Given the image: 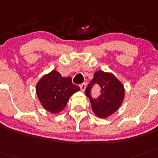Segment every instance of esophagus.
I'll use <instances>...</instances> for the list:
<instances>
[{"mask_svg":"<svg viewBox=\"0 0 158 158\" xmlns=\"http://www.w3.org/2000/svg\"><path fill=\"white\" fill-rule=\"evenodd\" d=\"M80 89H81V90L82 91V92H84V91L85 90V89H86V87H87V85L85 84V83H83V84H81L80 85Z\"/></svg>","mask_w":158,"mask_h":158,"instance_id":"34e87169","label":"esophagus"}]
</instances>
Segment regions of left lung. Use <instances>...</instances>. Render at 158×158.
<instances>
[{
	"mask_svg": "<svg viewBox=\"0 0 158 158\" xmlns=\"http://www.w3.org/2000/svg\"><path fill=\"white\" fill-rule=\"evenodd\" d=\"M95 83H97L102 88L101 95L96 100L90 96V90ZM85 94L90 98L92 110L96 116L105 118L113 115L118 110L125 96L123 85L110 72L96 71L94 79L87 87Z\"/></svg>",
	"mask_w": 158,
	"mask_h": 158,
	"instance_id": "left-lung-1",
	"label": "left lung"
}]
</instances>
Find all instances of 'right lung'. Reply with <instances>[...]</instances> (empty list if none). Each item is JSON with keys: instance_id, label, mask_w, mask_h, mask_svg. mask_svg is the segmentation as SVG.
<instances>
[{"instance_id": "obj_1", "label": "right lung", "mask_w": 158, "mask_h": 158, "mask_svg": "<svg viewBox=\"0 0 158 158\" xmlns=\"http://www.w3.org/2000/svg\"><path fill=\"white\" fill-rule=\"evenodd\" d=\"M79 90V86L72 83L71 77H62L56 70L43 76L36 85L40 103L53 114L62 112L70 97Z\"/></svg>"}]
</instances>
